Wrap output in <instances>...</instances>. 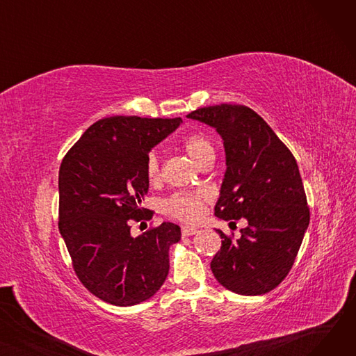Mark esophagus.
Returning a JSON list of instances; mask_svg holds the SVG:
<instances>
[{
    "instance_id": "esophagus-1",
    "label": "esophagus",
    "mask_w": 356,
    "mask_h": 356,
    "mask_svg": "<svg viewBox=\"0 0 356 356\" xmlns=\"http://www.w3.org/2000/svg\"><path fill=\"white\" fill-rule=\"evenodd\" d=\"M197 232L196 228L193 227H181V235L183 236H191V235H195Z\"/></svg>"
}]
</instances>
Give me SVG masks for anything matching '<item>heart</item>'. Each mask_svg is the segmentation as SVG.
<instances>
[{
	"mask_svg": "<svg viewBox=\"0 0 356 356\" xmlns=\"http://www.w3.org/2000/svg\"><path fill=\"white\" fill-rule=\"evenodd\" d=\"M183 148L191 159L199 165L209 154H213V145L211 140L203 134H191L183 140ZM145 176L149 181H156L160 176V160L156 152H149L145 159ZM207 195L200 192H177L163 202V212L168 216L192 222L196 220L203 212V203Z\"/></svg>",
	"mask_w": 356,
	"mask_h": 356,
	"instance_id": "1",
	"label": "heart"
}]
</instances>
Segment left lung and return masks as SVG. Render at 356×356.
Returning a JSON list of instances; mask_svg holds the SVG:
<instances>
[{
	"label": "left lung",
	"mask_w": 356,
	"mask_h": 356,
	"mask_svg": "<svg viewBox=\"0 0 356 356\" xmlns=\"http://www.w3.org/2000/svg\"><path fill=\"white\" fill-rule=\"evenodd\" d=\"M188 118L213 127L225 147L227 172L215 215L248 222L238 239L216 229L223 241L211 263L212 273L236 294H266L291 270L310 222L296 159L248 106H204Z\"/></svg>",
	"instance_id": "obj_1"
}]
</instances>
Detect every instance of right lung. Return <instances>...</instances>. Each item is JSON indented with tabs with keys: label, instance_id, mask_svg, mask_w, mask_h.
Listing matches in <instances>:
<instances>
[{
	"label": "right lung",
	"instance_id": "add662e5",
	"mask_svg": "<svg viewBox=\"0 0 356 356\" xmlns=\"http://www.w3.org/2000/svg\"><path fill=\"white\" fill-rule=\"evenodd\" d=\"M181 118L115 115L92 124L59 170V231L81 283L101 300L134 306L148 300L168 274V248L180 227L163 222L134 238L129 220L148 192L145 159Z\"/></svg>",
	"mask_w": 356,
	"mask_h": 356
}]
</instances>
